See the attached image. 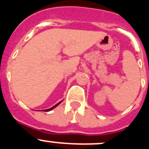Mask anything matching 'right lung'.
<instances>
[{
    "label": "right lung",
    "mask_w": 149,
    "mask_h": 149,
    "mask_svg": "<svg viewBox=\"0 0 149 149\" xmlns=\"http://www.w3.org/2000/svg\"><path fill=\"white\" fill-rule=\"evenodd\" d=\"M61 102H62V101H60V102H59V103H57V104H56V105H54V107H51V108H50V109H48V110H43V111L48 112V111H50V110H53V109H54V108H55V107H56L57 106V105H59V104H60L61 103Z\"/></svg>",
    "instance_id": "add662e5"
}]
</instances>
